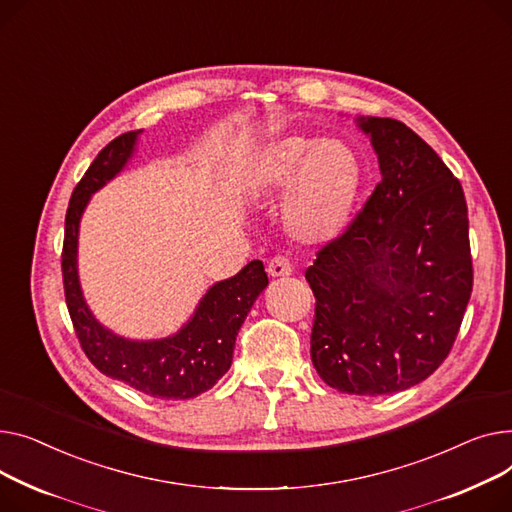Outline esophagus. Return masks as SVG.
I'll use <instances>...</instances> for the list:
<instances>
[{
  "label": "esophagus",
  "instance_id": "1",
  "mask_svg": "<svg viewBox=\"0 0 512 512\" xmlns=\"http://www.w3.org/2000/svg\"><path fill=\"white\" fill-rule=\"evenodd\" d=\"M293 268L295 266L287 256L277 254V256L270 258V262H268V275L270 277H289L293 273Z\"/></svg>",
  "mask_w": 512,
  "mask_h": 512
}]
</instances>
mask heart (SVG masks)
Returning <instances> with one entry per match:
<instances>
[{
    "label": "heart",
    "mask_w": 512,
    "mask_h": 512,
    "mask_svg": "<svg viewBox=\"0 0 512 512\" xmlns=\"http://www.w3.org/2000/svg\"><path fill=\"white\" fill-rule=\"evenodd\" d=\"M248 182L260 198H277L289 187L283 227L299 242L314 244L335 237L349 221L362 165L343 140L285 134L258 150Z\"/></svg>",
    "instance_id": "1"
}]
</instances>
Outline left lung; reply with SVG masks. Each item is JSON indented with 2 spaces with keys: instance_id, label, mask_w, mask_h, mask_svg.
I'll return each instance as SVG.
<instances>
[{
  "instance_id": "left-lung-1",
  "label": "left lung",
  "mask_w": 512,
  "mask_h": 512,
  "mask_svg": "<svg viewBox=\"0 0 512 512\" xmlns=\"http://www.w3.org/2000/svg\"><path fill=\"white\" fill-rule=\"evenodd\" d=\"M380 182L318 250L310 353L341 393L390 395L432 376L455 345L473 291L461 182L399 119L362 117Z\"/></svg>"
}]
</instances>
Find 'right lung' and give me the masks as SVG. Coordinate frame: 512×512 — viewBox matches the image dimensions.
Returning <instances> with one entry per match:
<instances>
[{"label": "right lung", "instance_id": "1", "mask_svg": "<svg viewBox=\"0 0 512 512\" xmlns=\"http://www.w3.org/2000/svg\"><path fill=\"white\" fill-rule=\"evenodd\" d=\"M138 132L111 140L72 192L62 250L66 306L84 355L99 372L122 380L140 393L157 399L186 401L213 388L229 370L235 337L256 297L268 285L260 260H252L227 281L210 287L194 318L175 337L163 341H128L115 337L88 312L76 273V242L82 210L105 182L132 155Z\"/></svg>", "mask_w": 512, "mask_h": 512}]
</instances>
